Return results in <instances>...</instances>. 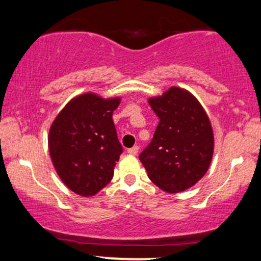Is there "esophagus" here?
Masks as SVG:
<instances>
[{
    "instance_id": "1",
    "label": "esophagus",
    "mask_w": 261,
    "mask_h": 261,
    "mask_svg": "<svg viewBox=\"0 0 261 261\" xmlns=\"http://www.w3.org/2000/svg\"><path fill=\"white\" fill-rule=\"evenodd\" d=\"M127 152L129 153L130 155H137L138 152H139V146H133L132 148H128Z\"/></svg>"
}]
</instances>
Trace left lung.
<instances>
[{
	"label": "left lung",
	"instance_id": "1",
	"mask_svg": "<svg viewBox=\"0 0 261 261\" xmlns=\"http://www.w3.org/2000/svg\"><path fill=\"white\" fill-rule=\"evenodd\" d=\"M148 103L159 123L139 159L162 190H187L204 176L212 163L214 134L209 117L190 92L177 87Z\"/></svg>",
	"mask_w": 261,
	"mask_h": 261
}]
</instances>
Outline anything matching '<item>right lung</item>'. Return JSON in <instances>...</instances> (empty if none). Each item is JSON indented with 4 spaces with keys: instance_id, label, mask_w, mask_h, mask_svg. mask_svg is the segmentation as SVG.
<instances>
[{
    "instance_id": "1",
    "label": "right lung",
    "mask_w": 261,
    "mask_h": 261,
    "mask_svg": "<svg viewBox=\"0 0 261 261\" xmlns=\"http://www.w3.org/2000/svg\"><path fill=\"white\" fill-rule=\"evenodd\" d=\"M120 98L84 94L67 103L53 121L48 149L53 166L70 190L88 197L112 180L123 152L113 112Z\"/></svg>"
}]
</instances>
